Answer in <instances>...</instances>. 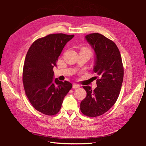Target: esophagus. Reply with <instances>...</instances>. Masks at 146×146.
<instances>
[{"instance_id": "obj_1", "label": "esophagus", "mask_w": 146, "mask_h": 146, "mask_svg": "<svg viewBox=\"0 0 146 146\" xmlns=\"http://www.w3.org/2000/svg\"><path fill=\"white\" fill-rule=\"evenodd\" d=\"M80 85L78 84H76V83H73V88H78L80 87Z\"/></svg>"}]
</instances>
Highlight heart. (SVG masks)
Here are the masks:
<instances>
[{"mask_svg": "<svg viewBox=\"0 0 146 146\" xmlns=\"http://www.w3.org/2000/svg\"><path fill=\"white\" fill-rule=\"evenodd\" d=\"M83 49H86V50H88V51H90L89 49H87V48H83Z\"/></svg>", "mask_w": 146, "mask_h": 146, "instance_id": "heart-1", "label": "heart"}]
</instances>
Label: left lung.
I'll return each instance as SVG.
<instances>
[{
	"label": "left lung",
	"mask_w": 146,
	"mask_h": 146,
	"mask_svg": "<svg viewBox=\"0 0 146 146\" xmlns=\"http://www.w3.org/2000/svg\"><path fill=\"white\" fill-rule=\"evenodd\" d=\"M85 38L95 52L94 71L98 75L97 87L83 86L86 97L80 104L82 112L88 117H97L110 109L120 94L123 78V68L120 51L115 43L98 33Z\"/></svg>",
	"instance_id": "1"
}]
</instances>
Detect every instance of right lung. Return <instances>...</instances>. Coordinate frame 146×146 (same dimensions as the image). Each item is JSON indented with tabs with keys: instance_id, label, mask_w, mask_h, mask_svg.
<instances>
[{
	"instance_id": "obj_1",
	"label": "right lung",
	"mask_w": 146,
	"mask_h": 146,
	"mask_svg": "<svg viewBox=\"0 0 146 146\" xmlns=\"http://www.w3.org/2000/svg\"><path fill=\"white\" fill-rule=\"evenodd\" d=\"M74 35H49L34 42L27 52L23 82L26 95L36 110L53 115L60 110L64 98L72 88L69 82L54 79L52 69L59 56Z\"/></svg>"
}]
</instances>
